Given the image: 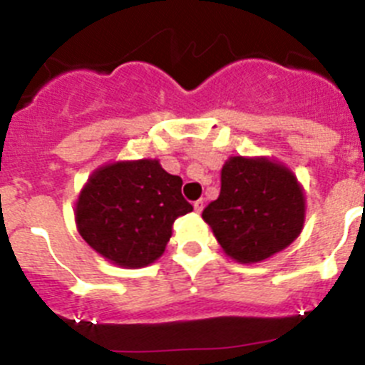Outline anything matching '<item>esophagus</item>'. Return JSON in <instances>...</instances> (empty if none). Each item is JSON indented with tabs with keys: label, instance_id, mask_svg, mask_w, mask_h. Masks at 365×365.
Returning a JSON list of instances; mask_svg holds the SVG:
<instances>
[{
	"label": "esophagus",
	"instance_id": "34e87169",
	"mask_svg": "<svg viewBox=\"0 0 365 365\" xmlns=\"http://www.w3.org/2000/svg\"><path fill=\"white\" fill-rule=\"evenodd\" d=\"M193 208H195V212H197V214H201L202 208H205V202H202V199H199V201L193 202Z\"/></svg>",
	"mask_w": 365,
	"mask_h": 365
}]
</instances>
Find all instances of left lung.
Wrapping results in <instances>:
<instances>
[{"label":"left lung","mask_w":365,"mask_h":365,"mask_svg":"<svg viewBox=\"0 0 365 365\" xmlns=\"http://www.w3.org/2000/svg\"><path fill=\"white\" fill-rule=\"evenodd\" d=\"M202 219L227 256L237 263H261L302 234L305 192L285 164L237 155L222 164L221 192Z\"/></svg>","instance_id":"left-lung-1"}]
</instances>
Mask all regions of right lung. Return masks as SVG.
I'll return each mask as SVG.
<instances>
[{"label": "right lung", "instance_id": "obj_1", "mask_svg": "<svg viewBox=\"0 0 365 365\" xmlns=\"http://www.w3.org/2000/svg\"><path fill=\"white\" fill-rule=\"evenodd\" d=\"M180 186L182 179L170 175L157 159L96 168L74 206L78 234L115 265H151L164 254L175 219L193 210Z\"/></svg>", "mask_w": 365, "mask_h": 365}]
</instances>
